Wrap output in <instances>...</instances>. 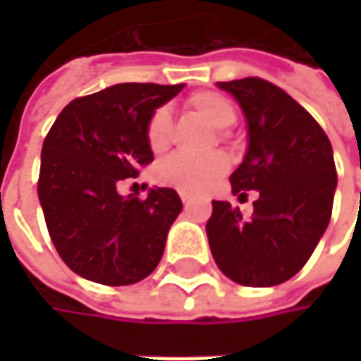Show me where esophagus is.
I'll use <instances>...</instances> for the list:
<instances>
[{
	"label": "esophagus",
	"mask_w": 361,
	"mask_h": 361,
	"mask_svg": "<svg viewBox=\"0 0 361 361\" xmlns=\"http://www.w3.org/2000/svg\"><path fill=\"white\" fill-rule=\"evenodd\" d=\"M181 196V202H183V204H190V200H192V196H190V194H180Z\"/></svg>",
	"instance_id": "34e87169"
}]
</instances>
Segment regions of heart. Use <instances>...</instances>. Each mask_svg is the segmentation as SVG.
<instances>
[{"label": "heart", "mask_w": 361, "mask_h": 361, "mask_svg": "<svg viewBox=\"0 0 361 361\" xmlns=\"http://www.w3.org/2000/svg\"><path fill=\"white\" fill-rule=\"evenodd\" d=\"M188 106L200 118H204L213 129H226L236 121L234 104L217 92H198L188 98ZM171 135H173V125H171L169 110H154L146 125L148 148L154 154H163L171 146ZM226 171H228V159L224 154H209L202 159L171 154L157 165L154 176L157 181L163 185L176 188L188 194H198L209 190Z\"/></svg>", "instance_id": "obj_1"}]
</instances>
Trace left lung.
Returning <instances> with one entry per match:
<instances>
[{"instance_id": "obj_1", "label": "left lung", "mask_w": 361, "mask_h": 361, "mask_svg": "<svg viewBox=\"0 0 361 361\" xmlns=\"http://www.w3.org/2000/svg\"><path fill=\"white\" fill-rule=\"evenodd\" d=\"M247 118L249 148L230 176L232 192L257 190L251 219L213 200L207 221L217 267L243 286L290 280L312 257L332 215L336 169L332 146L316 118L278 85L247 77L217 83Z\"/></svg>"}]
</instances>
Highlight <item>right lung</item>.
<instances>
[{"label":"right lung","instance_id":"obj_1","mask_svg":"<svg viewBox=\"0 0 361 361\" xmlns=\"http://www.w3.org/2000/svg\"><path fill=\"white\" fill-rule=\"evenodd\" d=\"M181 90L183 83H118L73 100L51 125L37 194L56 251L81 278L127 286L159 265L181 213L178 192L152 188L140 200L121 196L116 185L154 161L146 125Z\"/></svg>","mask_w":361,"mask_h":361}]
</instances>
